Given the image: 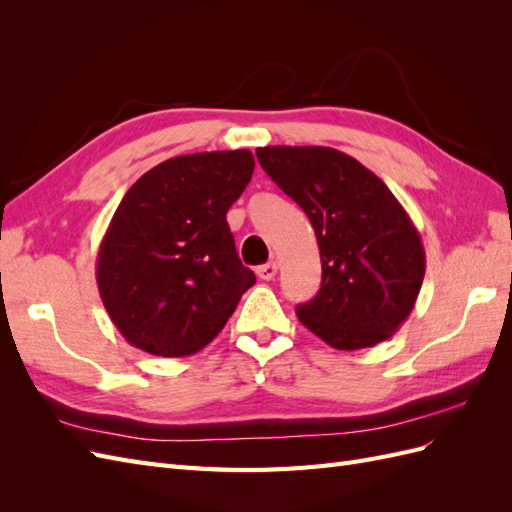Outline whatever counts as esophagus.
I'll list each match as a JSON object with an SVG mask.
<instances>
[{"mask_svg":"<svg viewBox=\"0 0 512 512\" xmlns=\"http://www.w3.org/2000/svg\"><path fill=\"white\" fill-rule=\"evenodd\" d=\"M256 273H258V277L260 280H273V277L277 275V262H267V265H260L258 269H256Z\"/></svg>","mask_w":512,"mask_h":512,"instance_id":"esophagus-1","label":"esophagus"}]
</instances>
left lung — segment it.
I'll list each match as a JSON object with an SVG mask.
<instances>
[{
  "label": "left lung",
  "mask_w": 512,
  "mask_h": 512,
  "mask_svg": "<svg viewBox=\"0 0 512 512\" xmlns=\"http://www.w3.org/2000/svg\"><path fill=\"white\" fill-rule=\"evenodd\" d=\"M265 173L314 226L322 284L297 316L337 350L389 339L410 316L425 277V250L384 181L331 147H258Z\"/></svg>",
  "instance_id": "1"
}]
</instances>
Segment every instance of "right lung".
<instances>
[{"label":"right lung","instance_id":"add662e5","mask_svg":"<svg viewBox=\"0 0 512 512\" xmlns=\"http://www.w3.org/2000/svg\"><path fill=\"white\" fill-rule=\"evenodd\" d=\"M252 173L247 149L192 153L153 166L123 196L100 243L96 280L128 344L173 359L224 329L256 284L226 222Z\"/></svg>","mask_w":512,"mask_h":512}]
</instances>
